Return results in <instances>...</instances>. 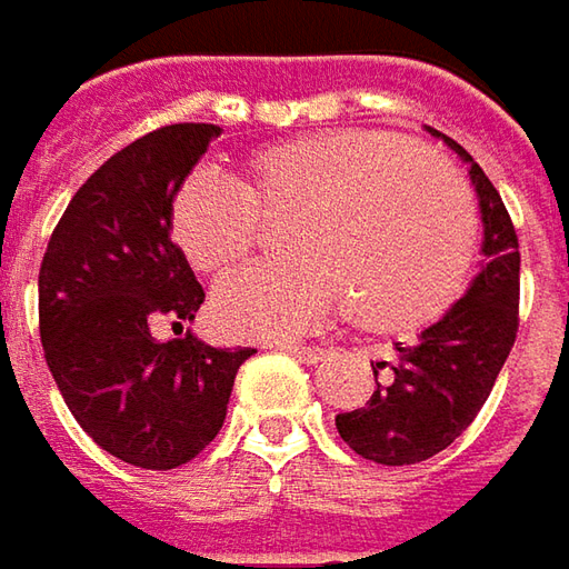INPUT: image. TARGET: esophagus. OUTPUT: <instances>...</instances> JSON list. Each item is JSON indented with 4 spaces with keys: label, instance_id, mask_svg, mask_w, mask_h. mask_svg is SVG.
<instances>
[{
    "label": "esophagus",
    "instance_id": "esophagus-1",
    "mask_svg": "<svg viewBox=\"0 0 569 569\" xmlns=\"http://www.w3.org/2000/svg\"><path fill=\"white\" fill-rule=\"evenodd\" d=\"M281 351L295 355V358H300L303 363L326 361V355H329V348H322V345H284Z\"/></svg>",
    "mask_w": 569,
    "mask_h": 569
}]
</instances>
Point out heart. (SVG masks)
Returning <instances> with one entry per match:
<instances>
[{
  "mask_svg": "<svg viewBox=\"0 0 569 569\" xmlns=\"http://www.w3.org/2000/svg\"><path fill=\"white\" fill-rule=\"evenodd\" d=\"M300 214L291 269H256L214 297L230 339L284 341L358 300L363 329L418 332L459 303L478 262V206L466 177L415 139L322 129L266 144L240 187L192 173L170 233L196 272L228 278L262 243V218Z\"/></svg>",
  "mask_w": 569,
  "mask_h": 569,
  "instance_id": "b5f03b06",
  "label": "heart"
}]
</instances>
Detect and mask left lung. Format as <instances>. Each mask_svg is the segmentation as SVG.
I'll return each mask as SVG.
<instances>
[{"label":"left lung","instance_id":"8db88e82","mask_svg":"<svg viewBox=\"0 0 569 569\" xmlns=\"http://www.w3.org/2000/svg\"><path fill=\"white\" fill-rule=\"evenodd\" d=\"M447 142L471 164L485 218V266L418 345L399 341V358L373 367L380 382L363 408L336 415L341 440L380 466H415L443 452L488 402L519 329V237L510 211L466 148Z\"/></svg>","mask_w":569,"mask_h":569}]
</instances>
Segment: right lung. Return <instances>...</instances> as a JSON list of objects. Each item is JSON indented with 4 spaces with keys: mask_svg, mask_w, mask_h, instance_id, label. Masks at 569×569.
<instances>
[{
    "mask_svg": "<svg viewBox=\"0 0 569 569\" xmlns=\"http://www.w3.org/2000/svg\"><path fill=\"white\" fill-rule=\"evenodd\" d=\"M221 136L173 122L100 164L62 211L40 262V341L81 430L129 466L167 471L218 437L252 348L183 336L206 291L170 240V206ZM170 321L180 340L153 339Z\"/></svg>",
    "mask_w": 569,
    "mask_h": 569,
    "instance_id": "obj_1",
    "label": "right lung"
}]
</instances>
